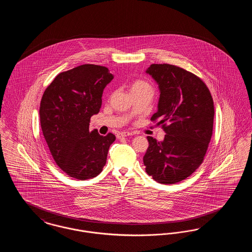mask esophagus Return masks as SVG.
Listing matches in <instances>:
<instances>
[{"mask_svg": "<svg viewBox=\"0 0 252 252\" xmlns=\"http://www.w3.org/2000/svg\"><path fill=\"white\" fill-rule=\"evenodd\" d=\"M130 135H132L131 132H128V131H122L119 132L118 134H117V138H123V137H127V136H130Z\"/></svg>", "mask_w": 252, "mask_h": 252, "instance_id": "1", "label": "esophagus"}]
</instances>
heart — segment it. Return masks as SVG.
Wrapping results in <instances>:
<instances>
[{
  "label": "heart",
  "instance_id": "1",
  "mask_svg": "<svg viewBox=\"0 0 252 252\" xmlns=\"http://www.w3.org/2000/svg\"><path fill=\"white\" fill-rule=\"evenodd\" d=\"M143 89H151L150 85L147 82H145L144 80H135L134 82H132L130 86V91L135 92V91H139V90H143Z\"/></svg>",
  "mask_w": 252,
  "mask_h": 252
}]
</instances>
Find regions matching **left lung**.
<instances>
[{
    "label": "left lung",
    "instance_id": "obj_1",
    "mask_svg": "<svg viewBox=\"0 0 252 252\" xmlns=\"http://www.w3.org/2000/svg\"><path fill=\"white\" fill-rule=\"evenodd\" d=\"M146 72L160 91L151 121H158L166 135L162 142L147 137L145 171L158 183L174 184L203 162L213 135L214 100L201 78L180 67L151 64Z\"/></svg>",
    "mask_w": 252,
    "mask_h": 252
}]
</instances>
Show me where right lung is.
<instances>
[{
	"label": "right lung",
	"instance_id": "right-lung-1",
	"mask_svg": "<svg viewBox=\"0 0 252 252\" xmlns=\"http://www.w3.org/2000/svg\"><path fill=\"white\" fill-rule=\"evenodd\" d=\"M113 79L107 67L84 64L60 72L46 88L39 108L40 126L58 166L76 180L95 178L106 164L116 137L90 131L91 117L102 105Z\"/></svg>",
	"mask_w": 252,
	"mask_h": 252
}]
</instances>
